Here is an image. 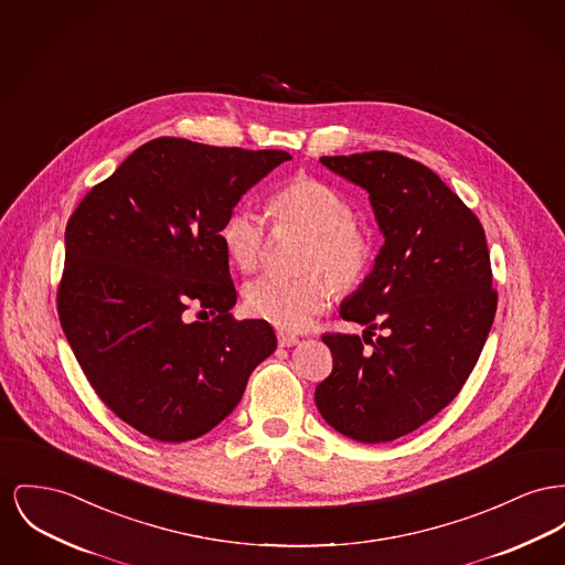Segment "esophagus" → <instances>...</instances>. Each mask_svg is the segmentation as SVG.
I'll return each instance as SVG.
<instances>
[{
  "label": "esophagus",
  "instance_id": "obj_1",
  "mask_svg": "<svg viewBox=\"0 0 565 565\" xmlns=\"http://www.w3.org/2000/svg\"><path fill=\"white\" fill-rule=\"evenodd\" d=\"M277 341L281 348H292L299 343V337L297 334H290V332L279 331L277 332Z\"/></svg>",
  "mask_w": 565,
  "mask_h": 565
}]
</instances>
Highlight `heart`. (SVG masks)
Here are the masks:
<instances>
[{
	"mask_svg": "<svg viewBox=\"0 0 565 565\" xmlns=\"http://www.w3.org/2000/svg\"><path fill=\"white\" fill-rule=\"evenodd\" d=\"M270 213L279 226L311 234L305 249L302 277L265 275L245 286V309L286 331H299L327 309L339 290H350L365 279L373 260L371 234L354 220V204L331 183L300 174L270 199ZM222 243L234 265L245 273L265 263L268 224L249 206H234L222 226ZM324 269L329 280L319 270Z\"/></svg>",
	"mask_w": 565,
	"mask_h": 565,
	"instance_id": "obj_1",
	"label": "heart"
}]
</instances>
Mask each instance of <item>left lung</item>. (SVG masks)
Returning a JSON list of instances; mask_svg holds the SVG:
<instances>
[{
  "mask_svg": "<svg viewBox=\"0 0 565 565\" xmlns=\"http://www.w3.org/2000/svg\"><path fill=\"white\" fill-rule=\"evenodd\" d=\"M320 162L369 192L384 245L339 311L366 327L363 339L322 337L332 371L316 405L350 439L393 441L441 412L478 363L498 309L487 236L463 200L416 160L369 151ZM375 328L385 334L373 342Z\"/></svg>",
  "mask_w": 565,
  "mask_h": 565,
  "instance_id": "1",
  "label": "left lung"
}]
</instances>
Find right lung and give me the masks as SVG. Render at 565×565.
<instances>
[{
  "label": "right lung",
  "instance_id": "add662e5",
  "mask_svg": "<svg viewBox=\"0 0 565 565\" xmlns=\"http://www.w3.org/2000/svg\"><path fill=\"white\" fill-rule=\"evenodd\" d=\"M288 160L162 136L67 220L60 322L98 397L136 431L158 441L211 431L275 352L268 322L231 313L236 290L220 233L241 196ZM192 306L202 321L186 318Z\"/></svg>",
  "mask_w": 565,
  "mask_h": 565
}]
</instances>
